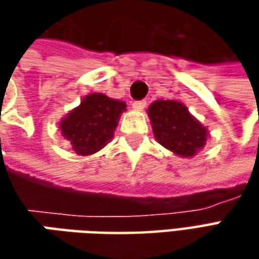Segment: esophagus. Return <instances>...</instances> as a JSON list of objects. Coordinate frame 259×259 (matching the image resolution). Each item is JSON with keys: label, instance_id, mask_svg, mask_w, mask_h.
Here are the masks:
<instances>
[{"label": "esophagus", "instance_id": "34e87169", "mask_svg": "<svg viewBox=\"0 0 259 259\" xmlns=\"http://www.w3.org/2000/svg\"><path fill=\"white\" fill-rule=\"evenodd\" d=\"M147 106V102L145 101H137L133 104V108H134L135 111H144V108Z\"/></svg>", "mask_w": 259, "mask_h": 259}]
</instances>
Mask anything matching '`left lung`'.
Segmentation results:
<instances>
[{"label": "left lung", "instance_id": "8db88e82", "mask_svg": "<svg viewBox=\"0 0 259 259\" xmlns=\"http://www.w3.org/2000/svg\"><path fill=\"white\" fill-rule=\"evenodd\" d=\"M155 140L167 150L182 157H193L207 140V128L179 101L158 99L148 108Z\"/></svg>", "mask_w": 259, "mask_h": 259}]
</instances>
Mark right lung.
<instances>
[{"instance_id": "obj_1", "label": "right lung", "mask_w": 259, "mask_h": 259, "mask_svg": "<svg viewBox=\"0 0 259 259\" xmlns=\"http://www.w3.org/2000/svg\"><path fill=\"white\" fill-rule=\"evenodd\" d=\"M126 111L122 101L104 94H91L60 121L62 135L70 141L76 154L91 155L99 151L114 137L121 114Z\"/></svg>"}]
</instances>
